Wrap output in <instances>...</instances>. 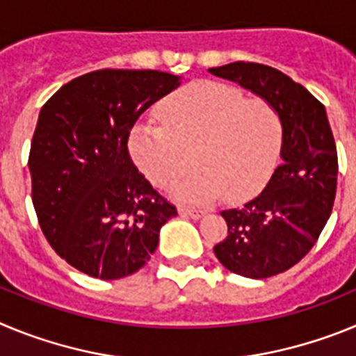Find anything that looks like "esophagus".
<instances>
[{"label":"esophagus","instance_id":"1","mask_svg":"<svg viewBox=\"0 0 356 356\" xmlns=\"http://www.w3.org/2000/svg\"><path fill=\"white\" fill-rule=\"evenodd\" d=\"M178 213L184 217H193V219H200V217L205 216V212H203V210L191 209V207H180V209H178Z\"/></svg>","mask_w":356,"mask_h":356}]
</instances>
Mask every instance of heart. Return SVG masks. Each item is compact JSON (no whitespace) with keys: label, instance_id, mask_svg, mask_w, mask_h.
Listing matches in <instances>:
<instances>
[{"label":"heart","instance_id":"b5f03b06","mask_svg":"<svg viewBox=\"0 0 356 356\" xmlns=\"http://www.w3.org/2000/svg\"><path fill=\"white\" fill-rule=\"evenodd\" d=\"M159 124H137L130 153L159 188H171L194 163L196 171L176 185L188 203H229L254 197L271 180L284 146V122L273 103L217 81H196L159 106Z\"/></svg>","mask_w":356,"mask_h":356}]
</instances>
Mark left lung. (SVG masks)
I'll return each mask as SVG.
<instances>
[{
    "label": "left lung",
    "instance_id": "left-lung-1",
    "mask_svg": "<svg viewBox=\"0 0 356 356\" xmlns=\"http://www.w3.org/2000/svg\"><path fill=\"white\" fill-rule=\"evenodd\" d=\"M275 105L284 122L282 165L259 196L222 210L217 260L235 275L269 278L300 262L319 238L337 193V147L325 105L282 71L254 62L209 69Z\"/></svg>",
    "mask_w": 356,
    "mask_h": 356
}]
</instances>
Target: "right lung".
Here are the masks:
<instances>
[{"label":"right lung","mask_w":356,"mask_h":356,"mask_svg":"<svg viewBox=\"0 0 356 356\" xmlns=\"http://www.w3.org/2000/svg\"><path fill=\"white\" fill-rule=\"evenodd\" d=\"M178 85L169 72L99 69L40 108L28 159L31 201L44 237L78 271L99 280L134 275L178 213L128 151L135 121Z\"/></svg>","instance_id":"obj_1"}]
</instances>
